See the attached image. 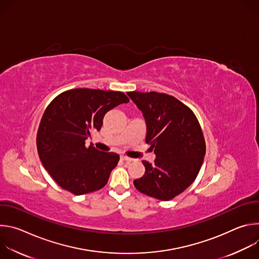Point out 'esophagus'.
I'll return each mask as SVG.
<instances>
[{
	"label": "esophagus",
	"mask_w": 259,
	"mask_h": 259,
	"mask_svg": "<svg viewBox=\"0 0 259 259\" xmlns=\"http://www.w3.org/2000/svg\"><path fill=\"white\" fill-rule=\"evenodd\" d=\"M121 159H122L123 161H126V162H131V161H133V159H131V158L127 157V156H121Z\"/></svg>",
	"instance_id": "1"
}]
</instances>
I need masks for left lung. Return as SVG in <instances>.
<instances>
[{"mask_svg": "<svg viewBox=\"0 0 259 259\" xmlns=\"http://www.w3.org/2000/svg\"><path fill=\"white\" fill-rule=\"evenodd\" d=\"M142 112L145 142L156 154L142 161L145 173L133 181L142 194L169 201L186 191L199 174L206 153L204 135L193 110L177 98L159 92H128Z\"/></svg>", "mask_w": 259, "mask_h": 259, "instance_id": "left-lung-1", "label": "left lung"}]
</instances>
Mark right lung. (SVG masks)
I'll list each match as a JSON object with an SVG mask.
<instances>
[{
	"mask_svg": "<svg viewBox=\"0 0 259 259\" xmlns=\"http://www.w3.org/2000/svg\"><path fill=\"white\" fill-rule=\"evenodd\" d=\"M127 102L123 92L88 88L67 90L50 102L36 134V149L59 187L80 196L105 186L120 156L87 147L85 140L100 130L108 110Z\"/></svg>",
	"mask_w": 259,
	"mask_h": 259,
	"instance_id": "obj_1",
	"label": "right lung"
}]
</instances>
